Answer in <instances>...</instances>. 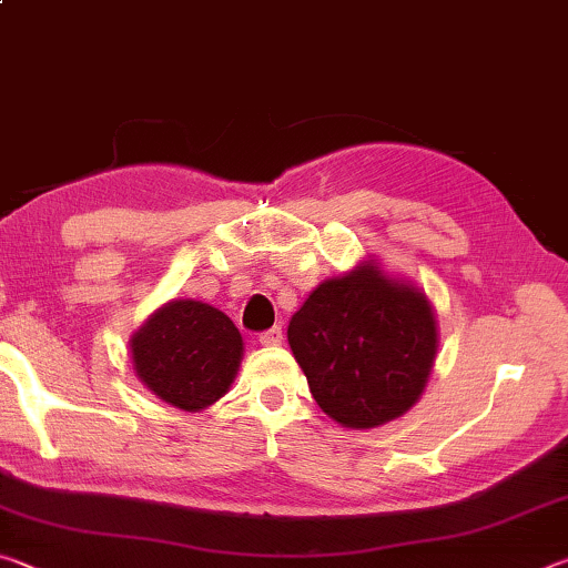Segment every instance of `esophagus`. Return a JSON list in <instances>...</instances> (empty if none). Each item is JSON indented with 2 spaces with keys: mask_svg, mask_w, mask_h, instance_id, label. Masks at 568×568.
Segmentation results:
<instances>
[{
  "mask_svg": "<svg viewBox=\"0 0 568 568\" xmlns=\"http://www.w3.org/2000/svg\"><path fill=\"white\" fill-rule=\"evenodd\" d=\"M261 343L267 345V348H273V345H281L283 343V331L281 328H271L261 333Z\"/></svg>",
  "mask_w": 568,
  "mask_h": 568,
  "instance_id": "34e87169",
  "label": "esophagus"
}]
</instances>
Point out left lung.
Segmentation results:
<instances>
[{
	"label": "left lung",
	"instance_id": "left-lung-1",
	"mask_svg": "<svg viewBox=\"0 0 568 568\" xmlns=\"http://www.w3.org/2000/svg\"><path fill=\"white\" fill-rule=\"evenodd\" d=\"M287 343L325 416L365 430L416 406L436 363L438 321L423 287L363 261L305 297Z\"/></svg>",
	"mask_w": 568,
	"mask_h": 568
}]
</instances>
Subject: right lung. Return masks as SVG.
<instances>
[{
    "label": "right lung",
    "mask_w": 568,
    "mask_h": 568,
    "mask_svg": "<svg viewBox=\"0 0 568 568\" xmlns=\"http://www.w3.org/2000/svg\"><path fill=\"white\" fill-rule=\"evenodd\" d=\"M243 348V335L223 311L182 297L158 307L132 333L130 361L152 396L195 413L230 390Z\"/></svg>",
    "instance_id": "right-lung-1"
}]
</instances>
